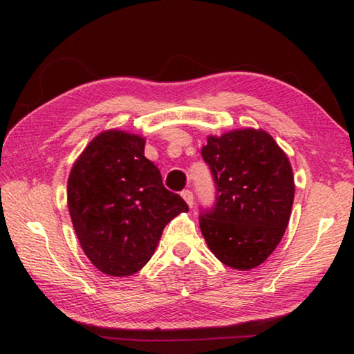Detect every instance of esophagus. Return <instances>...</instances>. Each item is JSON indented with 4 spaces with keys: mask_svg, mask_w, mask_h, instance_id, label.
<instances>
[{
    "mask_svg": "<svg viewBox=\"0 0 354 354\" xmlns=\"http://www.w3.org/2000/svg\"><path fill=\"white\" fill-rule=\"evenodd\" d=\"M181 196L184 198V201L187 203V205L192 207L194 206V194H192L190 190H183V194H181Z\"/></svg>",
    "mask_w": 354,
    "mask_h": 354,
    "instance_id": "obj_1",
    "label": "esophagus"
}]
</instances>
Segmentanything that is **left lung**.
I'll return each mask as SVG.
<instances>
[{"label": "left lung", "instance_id": "8db88e82", "mask_svg": "<svg viewBox=\"0 0 354 354\" xmlns=\"http://www.w3.org/2000/svg\"><path fill=\"white\" fill-rule=\"evenodd\" d=\"M203 159L217 185V203L200 217L209 250L234 270L267 259L289 225L295 183L287 154L263 129L207 136Z\"/></svg>", "mask_w": 354, "mask_h": 354}]
</instances>
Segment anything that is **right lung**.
Masks as SVG:
<instances>
[{
    "instance_id": "obj_1",
    "label": "right lung",
    "mask_w": 354,
    "mask_h": 354,
    "mask_svg": "<svg viewBox=\"0 0 354 354\" xmlns=\"http://www.w3.org/2000/svg\"><path fill=\"white\" fill-rule=\"evenodd\" d=\"M81 248L109 277H131L151 259L165 225L189 206L167 190L145 158V137L107 129L88 142L67 184Z\"/></svg>"
}]
</instances>
